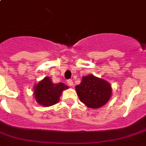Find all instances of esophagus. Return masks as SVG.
<instances>
[{
  "instance_id": "34e87169",
  "label": "esophagus",
  "mask_w": 146,
  "mask_h": 146,
  "mask_svg": "<svg viewBox=\"0 0 146 146\" xmlns=\"http://www.w3.org/2000/svg\"><path fill=\"white\" fill-rule=\"evenodd\" d=\"M67 83H68V84L69 86H70V87H72V86L73 85V81L72 80H70H70H68V82H67Z\"/></svg>"
}]
</instances>
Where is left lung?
<instances>
[{
  "instance_id": "8db88e82",
  "label": "left lung",
  "mask_w": 146,
  "mask_h": 146,
  "mask_svg": "<svg viewBox=\"0 0 146 146\" xmlns=\"http://www.w3.org/2000/svg\"><path fill=\"white\" fill-rule=\"evenodd\" d=\"M76 91L82 103L92 109L103 106L111 96L110 84L92 74L82 78L80 84L76 86Z\"/></svg>"
}]
</instances>
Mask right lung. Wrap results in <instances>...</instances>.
<instances>
[{"label": "right lung", "mask_w": 146, "mask_h": 146, "mask_svg": "<svg viewBox=\"0 0 146 146\" xmlns=\"http://www.w3.org/2000/svg\"><path fill=\"white\" fill-rule=\"evenodd\" d=\"M68 88L64 83L54 84L49 77H45L35 87L34 95L39 104L50 106L57 103L62 91Z\"/></svg>", "instance_id": "add662e5"}]
</instances>
